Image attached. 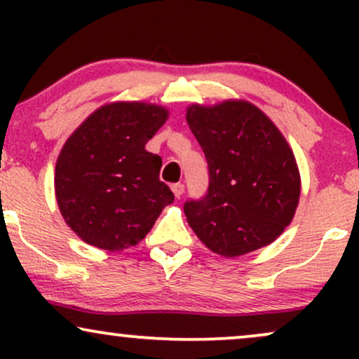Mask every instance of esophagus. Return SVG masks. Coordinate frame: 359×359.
<instances>
[{"label":"esophagus","mask_w":359,"mask_h":359,"mask_svg":"<svg viewBox=\"0 0 359 359\" xmlns=\"http://www.w3.org/2000/svg\"><path fill=\"white\" fill-rule=\"evenodd\" d=\"M170 189H172V192H174V196L177 197V199H179V197L184 194V184H180V182L172 184Z\"/></svg>","instance_id":"1"}]
</instances>
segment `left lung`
<instances>
[{"label":"left lung","instance_id":"8db88e82","mask_svg":"<svg viewBox=\"0 0 359 359\" xmlns=\"http://www.w3.org/2000/svg\"><path fill=\"white\" fill-rule=\"evenodd\" d=\"M187 123L209 168L208 191L184 204L194 233L222 257L277 240L300 197L295 156L277 126L245 101L194 104Z\"/></svg>","mask_w":359,"mask_h":359}]
</instances>
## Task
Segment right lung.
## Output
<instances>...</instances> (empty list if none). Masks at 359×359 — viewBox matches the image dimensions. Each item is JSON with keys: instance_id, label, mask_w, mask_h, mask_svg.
Wrapping results in <instances>:
<instances>
[{"instance_id": "obj_1", "label": "right lung", "mask_w": 359, "mask_h": 359, "mask_svg": "<svg viewBox=\"0 0 359 359\" xmlns=\"http://www.w3.org/2000/svg\"><path fill=\"white\" fill-rule=\"evenodd\" d=\"M167 109L113 102L71 135L55 165V196L72 231L89 245L118 251L154 228L174 192L158 179L162 158L145 150Z\"/></svg>"}]
</instances>
